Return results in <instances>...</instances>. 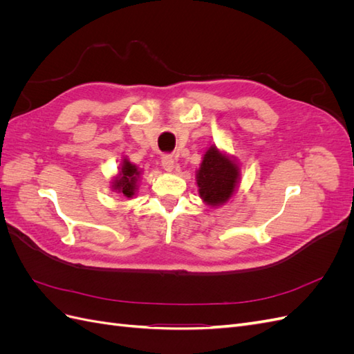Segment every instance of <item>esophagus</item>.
Returning <instances> with one entry per match:
<instances>
[{
    "instance_id": "34e87169",
    "label": "esophagus",
    "mask_w": 354,
    "mask_h": 354,
    "mask_svg": "<svg viewBox=\"0 0 354 354\" xmlns=\"http://www.w3.org/2000/svg\"><path fill=\"white\" fill-rule=\"evenodd\" d=\"M160 164H162V168H164L165 171H168V173H171V171H173L174 167H176L174 158L169 156V155H165V156L162 158V160H160Z\"/></svg>"
}]
</instances>
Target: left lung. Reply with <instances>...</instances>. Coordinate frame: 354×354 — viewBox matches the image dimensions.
Wrapping results in <instances>:
<instances>
[{
	"instance_id": "8db88e82",
	"label": "left lung",
	"mask_w": 354,
	"mask_h": 354,
	"mask_svg": "<svg viewBox=\"0 0 354 354\" xmlns=\"http://www.w3.org/2000/svg\"><path fill=\"white\" fill-rule=\"evenodd\" d=\"M239 180L241 165L238 159L211 145L196 169V185L202 202L209 208L226 205L236 194Z\"/></svg>"
}]
</instances>
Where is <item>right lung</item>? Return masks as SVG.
Listing matches in <instances>:
<instances>
[{"instance_id": "1", "label": "right lung", "mask_w": 354, "mask_h": 354, "mask_svg": "<svg viewBox=\"0 0 354 354\" xmlns=\"http://www.w3.org/2000/svg\"><path fill=\"white\" fill-rule=\"evenodd\" d=\"M142 169L133 162L127 156L122 158L120 168H118L116 176L111 181V189L115 194H120L127 199H133L138 190V180H140Z\"/></svg>"}]
</instances>
